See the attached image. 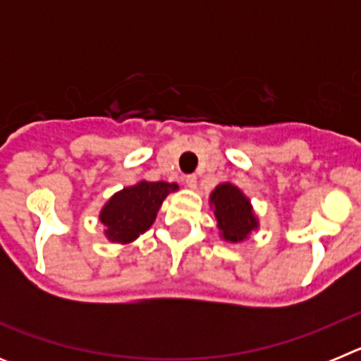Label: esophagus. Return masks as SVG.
Instances as JSON below:
<instances>
[{
  "label": "esophagus",
  "mask_w": 361,
  "mask_h": 361,
  "mask_svg": "<svg viewBox=\"0 0 361 361\" xmlns=\"http://www.w3.org/2000/svg\"><path fill=\"white\" fill-rule=\"evenodd\" d=\"M184 184H186L188 188H195L197 186V175H186V177H184Z\"/></svg>",
  "instance_id": "obj_1"
}]
</instances>
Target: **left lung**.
Returning a JSON list of instances; mask_svg holds the SVG:
<instances>
[{
  "mask_svg": "<svg viewBox=\"0 0 361 361\" xmlns=\"http://www.w3.org/2000/svg\"><path fill=\"white\" fill-rule=\"evenodd\" d=\"M215 216L222 237L229 242L244 240L251 229L257 228V219L251 212L250 200L233 184H220L212 193Z\"/></svg>",
  "mask_w": 361,
  "mask_h": 361,
  "instance_id": "left-lung-1",
  "label": "left lung"
}]
</instances>
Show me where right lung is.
Instances as JSON below:
<instances>
[{
    "label": "right lung",
    "instance_id": "1",
    "mask_svg": "<svg viewBox=\"0 0 361 361\" xmlns=\"http://www.w3.org/2000/svg\"><path fill=\"white\" fill-rule=\"evenodd\" d=\"M177 184L142 183L124 188L106 202L101 212V222L106 226V237L111 242H132L145 233L157 216L159 206Z\"/></svg>",
    "mask_w": 361,
    "mask_h": 361
}]
</instances>
